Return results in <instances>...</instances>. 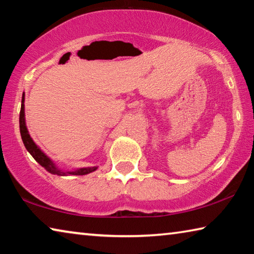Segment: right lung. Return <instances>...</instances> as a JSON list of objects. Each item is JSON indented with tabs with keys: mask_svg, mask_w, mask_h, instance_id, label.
I'll return each mask as SVG.
<instances>
[{
	"mask_svg": "<svg viewBox=\"0 0 254 254\" xmlns=\"http://www.w3.org/2000/svg\"><path fill=\"white\" fill-rule=\"evenodd\" d=\"M20 133L21 137H22L23 144L25 149L28 150L29 153L34 158L39 165H41L44 168L48 171V173L57 176H83L91 174L93 171L97 169V167H85V168H78L74 170H63L59 167L56 166V163L51 160V159L47 156V154L42 151V150L34 143L32 137L30 136L29 131L27 128V124H25V113H24V93L22 95V102H21V111H20Z\"/></svg>",
	"mask_w": 254,
	"mask_h": 254,
	"instance_id": "obj_1",
	"label": "right lung"
}]
</instances>
